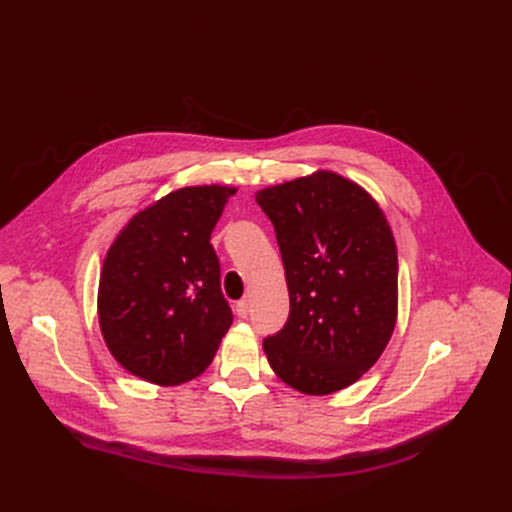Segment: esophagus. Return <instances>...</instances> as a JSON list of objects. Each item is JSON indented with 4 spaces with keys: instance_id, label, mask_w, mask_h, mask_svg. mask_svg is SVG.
Here are the masks:
<instances>
[{
    "instance_id": "esophagus-1",
    "label": "esophagus",
    "mask_w": 512,
    "mask_h": 512,
    "mask_svg": "<svg viewBox=\"0 0 512 512\" xmlns=\"http://www.w3.org/2000/svg\"><path fill=\"white\" fill-rule=\"evenodd\" d=\"M235 314L241 316V319H246V316L250 314V300H239L235 304Z\"/></svg>"
}]
</instances>
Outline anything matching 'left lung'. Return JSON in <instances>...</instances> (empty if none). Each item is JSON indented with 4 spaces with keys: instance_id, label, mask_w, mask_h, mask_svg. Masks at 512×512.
<instances>
[{
    "instance_id": "left-lung-1",
    "label": "left lung",
    "mask_w": 512,
    "mask_h": 512,
    "mask_svg": "<svg viewBox=\"0 0 512 512\" xmlns=\"http://www.w3.org/2000/svg\"><path fill=\"white\" fill-rule=\"evenodd\" d=\"M271 218L289 289V319L262 348L275 375L308 396L356 383L398 319V252L367 189L316 170L256 191Z\"/></svg>"
}]
</instances>
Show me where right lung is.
Segmentation results:
<instances>
[{"mask_svg": "<svg viewBox=\"0 0 512 512\" xmlns=\"http://www.w3.org/2000/svg\"><path fill=\"white\" fill-rule=\"evenodd\" d=\"M235 191H170L137 212L108 248L97 319L110 354L131 375L181 385L212 362L233 314L210 233Z\"/></svg>", "mask_w": 512, "mask_h": 512, "instance_id": "1", "label": "right lung"}]
</instances>
